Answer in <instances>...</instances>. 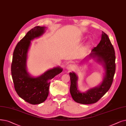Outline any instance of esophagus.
<instances>
[{"mask_svg": "<svg viewBox=\"0 0 126 126\" xmlns=\"http://www.w3.org/2000/svg\"><path fill=\"white\" fill-rule=\"evenodd\" d=\"M66 68L69 70H73L74 69V65L73 64H69V65H67V67H66Z\"/></svg>", "mask_w": 126, "mask_h": 126, "instance_id": "obj_1", "label": "esophagus"}]
</instances>
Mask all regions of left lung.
<instances>
[{
	"label": "left lung",
	"mask_w": 126,
	"mask_h": 126,
	"mask_svg": "<svg viewBox=\"0 0 126 126\" xmlns=\"http://www.w3.org/2000/svg\"><path fill=\"white\" fill-rule=\"evenodd\" d=\"M115 50L108 35L102 31L101 40L97 47L92 50L89 57L96 58L97 61L103 63L106 70V76L102 83L91 89L86 93H80L77 89V76L74 73H70V93L76 102L88 105L97 102L110 89L115 73Z\"/></svg>",
	"instance_id": "8db88e82"
}]
</instances>
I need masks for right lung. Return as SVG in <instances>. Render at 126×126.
Here are the masks:
<instances>
[{
    "label": "right lung",
    "instance_id": "add662e5",
    "mask_svg": "<svg viewBox=\"0 0 126 126\" xmlns=\"http://www.w3.org/2000/svg\"><path fill=\"white\" fill-rule=\"evenodd\" d=\"M45 27L36 26L27 33L16 45L13 54L11 75L15 91L26 102L37 105L45 101L49 94L50 82L48 80L61 73L59 67L47 71L37 78L31 77L26 70L27 52L31 41L42 35Z\"/></svg>",
    "mask_w": 126,
    "mask_h": 126
}]
</instances>
